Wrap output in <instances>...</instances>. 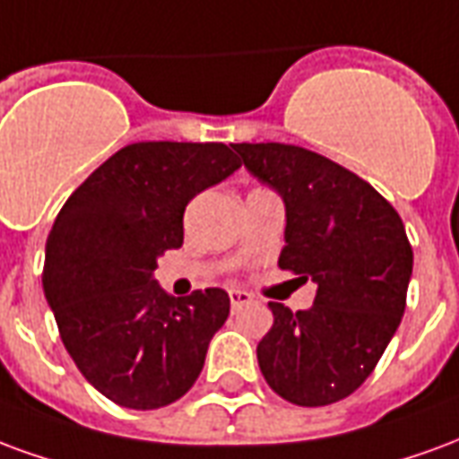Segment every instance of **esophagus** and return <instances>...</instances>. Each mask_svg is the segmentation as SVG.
<instances>
[{
	"label": "esophagus",
	"instance_id": "obj_1",
	"mask_svg": "<svg viewBox=\"0 0 459 459\" xmlns=\"http://www.w3.org/2000/svg\"><path fill=\"white\" fill-rule=\"evenodd\" d=\"M229 298H230V307H233V312L240 307H246V305H250V302H253V298H250L248 292H243V290H230Z\"/></svg>",
	"mask_w": 459,
	"mask_h": 459
}]
</instances>
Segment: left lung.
I'll list each match as a JSON object with an SVG mask.
<instances>
[{
    "label": "left lung",
    "instance_id": "obj_1",
    "mask_svg": "<svg viewBox=\"0 0 459 459\" xmlns=\"http://www.w3.org/2000/svg\"><path fill=\"white\" fill-rule=\"evenodd\" d=\"M246 169L285 201L278 265L317 282L315 305L268 302L258 344L268 385L295 405L337 403L371 376L401 325L413 248L398 211L337 161L295 144H233Z\"/></svg>",
    "mask_w": 459,
    "mask_h": 459
}]
</instances>
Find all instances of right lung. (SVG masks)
<instances>
[{"label":"right lung","instance_id":"add662e5","mask_svg":"<svg viewBox=\"0 0 459 459\" xmlns=\"http://www.w3.org/2000/svg\"><path fill=\"white\" fill-rule=\"evenodd\" d=\"M240 167L223 142H134L103 161L58 211L44 295L81 374L113 403L154 411L199 378L229 292L171 298L157 258L184 243V209Z\"/></svg>","mask_w":459,"mask_h":459}]
</instances>
